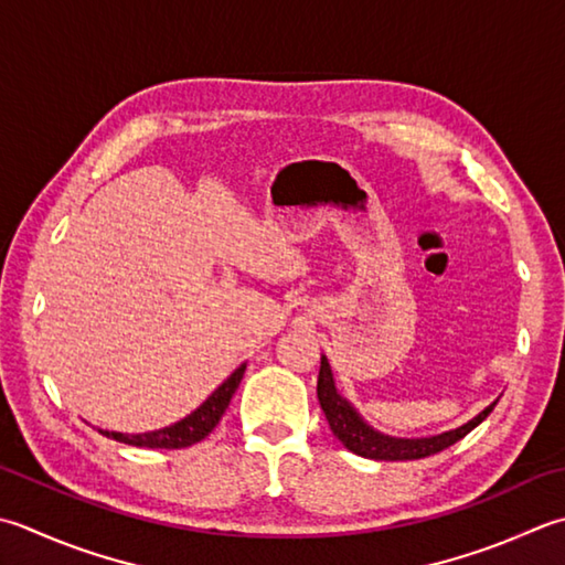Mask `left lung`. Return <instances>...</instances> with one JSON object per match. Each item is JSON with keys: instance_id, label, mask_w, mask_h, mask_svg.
<instances>
[{"instance_id": "1", "label": "left lung", "mask_w": 565, "mask_h": 565, "mask_svg": "<svg viewBox=\"0 0 565 565\" xmlns=\"http://www.w3.org/2000/svg\"><path fill=\"white\" fill-rule=\"evenodd\" d=\"M318 402L328 418L330 430H333L340 444L348 450L358 452V456L372 458V460H418V458L434 456V452L446 450L448 446L458 444L460 438H466L475 426L482 424L484 418L490 416V412L497 404V402L490 404L484 412L475 416L472 422H468L466 426H460L456 430H448V434L430 436V438H392L370 428L362 422L355 408L342 399L335 390L333 372H330V364L326 358H320Z\"/></svg>"}]
</instances>
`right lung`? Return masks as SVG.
<instances>
[{
  "label": "right lung",
  "instance_id": "obj_1",
  "mask_svg": "<svg viewBox=\"0 0 565 565\" xmlns=\"http://www.w3.org/2000/svg\"><path fill=\"white\" fill-rule=\"evenodd\" d=\"M247 364H239V367L230 374V377L217 386V390L207 396V399L195 408L191 416L181 418L179 424H173L169 428H159V430H151V434H117V430H103L99 428V434L107 436V438H115L119 444H127V446H139V448H166V450H173V448H188L198 444V440H203L210 430L217 426L220 418H223L225 408L232 399V394L242 382V374H245Z\"/></svg>",
  "mask_w": 565,
  "mask_h": 565
}]
</instances>
